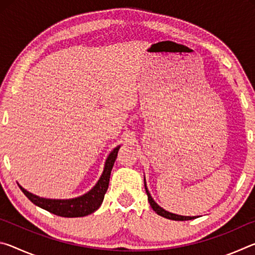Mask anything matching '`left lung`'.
I'll return each mask as SVG.
<instances>
[{
  "label": "left lung",
  "mask_w": 255,
  "mask_h": 255,
  "mask_svg": "<svg viewBox=\"0 0 255 255\" xmlns=\"http://www.w3.org/2000/svg\"><path fill=\"white\" fill-rule=\"evenodd\" d=\"M145 190H146V193H147V197H148V201L150 204V207H152L153 210L156 213L157 215L162 216L164 218H167V219H172V221H190V219H195L196 217H189V216H180V215H175V214H172L169 213V211L164 210L163 208H161L156 202L154 201V199L150 196V193L148 192L147 187H146V182H145Z\"/></svg>",
  "instance_id": "left-lung-1"
}]
</instances>
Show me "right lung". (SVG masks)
I'll use <instances>...</instances> for the list:
<instances>
[{"mask_svg": "<svg viewBox=\"0 0 255 255\" xmlns=\"http://www.w3.org/2000/svg\"><path fill=\"white\" fill-rule=\"evenodd\" d=\"M119 146L116 147L108 156L105 165V170L101 175L100 180L94 185L92 190H90L88 193L74 199L67 200H55V199H45L38 196H34L32 193L28 192L22 187L20 189L25 195L28 199L40 208L45 209L49 213L60 216V217H83V216L90 215L96 211L101 206L103 198L109 187V180L112 166H114L117 154L119 150Z\"/></svg>", "mask_w": 255, "mask_h": 255, "instance_id": "obj_1", "label": "right lung"}]
</instances>
